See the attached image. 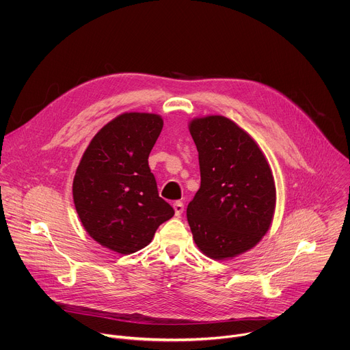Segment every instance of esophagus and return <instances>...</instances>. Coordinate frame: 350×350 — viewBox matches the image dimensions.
I'll use <instances>...</instances> for the list:
<instances>
[{"label": "esophagus", "instance_id": "esophagus-1", "mask_svg": "<svg viewBox=\"0 0 350 350\" xmlns=\"http://www.w3.org/2000/svg\"><path fill=\"white\" fill-rule=\"evenodd\" d=\"M173 208H174V213L176 216H180L183 212H184V204L181 201H176L173 204Z\"/></svg>", "mask_w": 350, "mask_h": 350}]
</instances>
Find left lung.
I'll return each mask as SVG.
<instances>
[{
    "label": "left lung",
    "mask_w": 350,
    "mask_h": 350,
    "mask_svg": "<svg viewBox=\"0 0 350 350\" xmlns=\"http://www.w3.org/2000/svg\"><path fill=\"white\" fill-rule=\"evenodd\" d=\"M198 149L201 187L187 208L199 251L215 260L252 249L269 231L275 211V183L258 142L220 115L188 124Z\"/></svg>",
    "instance_id": "left-lung-1"
}]
</instances>
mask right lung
Wrapping results in <instances>:
<instances>
[{"label": "right lung", "mask_w": 350, "mask_h": 350, "mask_svg": "<svg viewBox=\"0 0 350 350\" xmlns=\"http://www.w3.org/2000/svg\"><path fill=\"white\" fill-rule=\"evenodd\" d=\"M162 127L157 113L116 116L94 135L73 178L75 208L84 230L120 255L145 247L174 215L148 165Z\"/></svg>", "instance_id": "right-lung-1"}]
</instances>
